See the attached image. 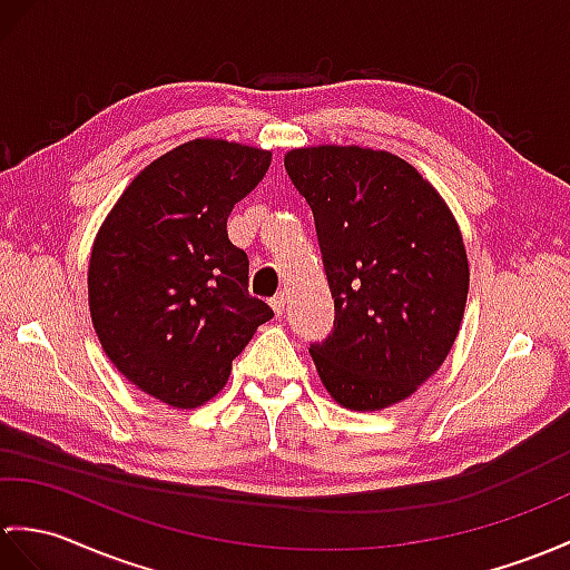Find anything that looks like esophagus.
<instances>
[{
  "label": "esophagus",
  "mask_w": 570,
  "mask_h": 570,
  "mask_svg": "<svg viewBox=\"0 0 570 570\" xmlns=\"http://www.w3.org/2000/svg\"><path fill=\"white\" fill-rule=\"evenodd\" d=\"M269 303H272L274 313H276V315H282V313H284V308H286V294H276Z\"/></svg>",
  "instance_id": "obj_1"
}]
</instances>
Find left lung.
<instances>
[{"label":"left lung","mask_w":570,"mask_h":570,"mask_svg":"<svg viewBox=\"0 0 570 570\" xmlns=\"http://www.w3.org/2000/svg\"><path fill=\"white\" fill-rule=\"evenodd\" d=\"M335 298V330L311 356L350 410L405 401L446 360L464 321L469 259L446 202L403 157L360 145L288 150Z\"/></svg>","instance_id":"obj_1"}]
</instances>
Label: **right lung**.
<instances>
[{
  "instance_id": "1",
  "label": "right lung",
  "mask_w": 570,
  "mask_h": 570,
  "mask_svg": "<svg viewBox=\"0 0 570 570\" xmlns=\"http://www.w3.org/2000/svg\"><path fill=\"white\" fill-rule=\"evenodd\" d=\"M269 163V150L223 138L177 145L128 184L91 245L89 313L101 347L171 407L214 399L274 317L247 294V255L228 240L233 206Z\"/></svg>"
}]
</instances>
